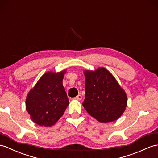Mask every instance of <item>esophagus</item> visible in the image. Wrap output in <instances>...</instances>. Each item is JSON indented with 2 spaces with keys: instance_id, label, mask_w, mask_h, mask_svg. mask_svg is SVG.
I'll return each instance as SVG.
<instances>
[{
  "instance_id": "obj_1",
  "label": "esophagus",
  "mask_w": 158,
  "mask_h": 158,
  "mask_svg": "<svg viewBox=\"0 0 158 158\" xmlns=\"http://www.w3.org/2000/svg\"><path fill=\"white\" fill-rule=\"evenodd\" d=\"M82 97L80 94H78V96H77V97H76L75 98H74V99H76V100H78V101H80V100H82Z\"/></svg>"
}]
</instances>
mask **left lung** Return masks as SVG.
<instances>
[{
  "instance_id": "left-lung-1",
  "label": "left lung",
  "mask_w": 158,
  "mask_h": 158,
  "mask_svg": "<svg viewBox=\"0 0 158 158\" xmlns=\"http://www.w3.org/2000/svg\"><path fill=\"white\" fill-rule=\"evenodd\" d=\"M85 99L84 108L101 123L117 120L125 110L127 97L111 73L105 68L84 70Z\"/></svg>"
}]
</instances>
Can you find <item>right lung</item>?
Here are the masks:
<instances>
[{
	"mask_svg": "<svg viewBox=\"0 0 158 158\" xmlns=\"http://www.w3.org/2000/svg\"><path fill=\"white\" fill-rule=\"evenodd\" d=\"M64 70L48 72L42 76L26 97V110L30 118L40 126L51 127L64 114L69 105L63 86Z\"/></svg>",
	"mask_w": 158,
	"mask_h": 158,
	"instance_id": "add662e5",
	"label": "right lung"
}]
</instances>
